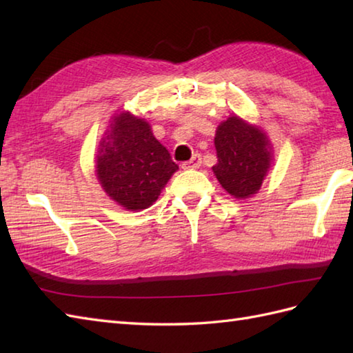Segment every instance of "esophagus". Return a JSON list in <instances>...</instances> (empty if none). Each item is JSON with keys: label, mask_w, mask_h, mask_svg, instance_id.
<instances>
[{"label": "esophagus", "mask_w": 353, "mask_h": 353, "mask_svg": "<svg viewBox=\"0 0 353 353\" xmlns=\"http://www.w3.org/2000/svg\"><path fill=\"white\" fill-rule=\"evenodd\" d=\"M201 165V156L197 153L194 154L190 161H186L182 163V168L183 170H194V168H199Z\"/></svg>", "instance_id": "obj_1"}]
</instances>
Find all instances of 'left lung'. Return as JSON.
Segmentation results:
<instances>
[{"label": "left lung", "instance_id": "1", "mask_svg": "<svg viewBox=\"0 0 353 353\" xmlns=\"http://www.w3.org/2000/svg\"><path fill=\"white\" fill-rule=\"evenodd\" d=\"M216 162L212 171L220 185L235 199L256 194L272 165V144L259 127L236 115L216 127Z\"/></svg>", "mask_w": 353, "mask_h": 353}]
</instances>
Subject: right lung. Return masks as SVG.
<instances>
[{
	"mask_svg": "<svg viewBox=\"0 0 353 353\" xmlns=\"http://www.w3.org/2000/svg\"><path fill=\"white\" fill-rule=\"evenodd\" d=\"M95 168L108 196L129 211L153 205L179 170L150 124L129 112L112 118L100 141Z\"/></svg>",
	"mask_w": 353,
	"mask_h": 353,
	"instance_id": "right-lung-1",
	"label": "right lung"
}]
</instances>
